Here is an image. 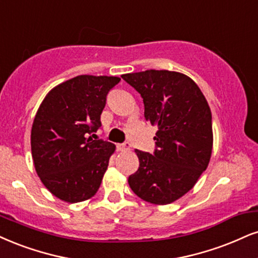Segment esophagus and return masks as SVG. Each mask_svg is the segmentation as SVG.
I'll return each instance as SVG.
<instances>
[{
    "label": "esophagus",
    "instance_id": "esophagus-1",
    "mask_svg": "<svg viewBox=\"0 0 258 258\" xmlns=\"http://www.w3.org/2000/svg\"><path fill=\"white\" fill-rule=\"evenodd\" d=\"M117 149L120 152H124V151H129L130 149V144L128 141L124 142V144H120V145H117Z\"/></svg>",
    "mask_w": 258,
    "mask_h": 258
}]
</instances>
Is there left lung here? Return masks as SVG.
Returning <instances> with one entry per match:
<instances>
[{"instance_id":"left-lung-1","label":"left lung","mask_w":258,"mask_h":258,"mask_svg":"<svg viewBox=\"0 0 258 258\" xmlns=\"http://www.w3.org/2000/svg\"><path fill=\"white\" fill-rule=\"evenodd\" d=\"M141 94L145 118L158 126L153 154L136 149L140 166L128 183L140 199L168 205L192 189L213 148L212 112L189 76L170 71L122 75Z\"/></svg>"}]
</instances>
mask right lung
Segmentation results:
<instances>
[{"mask_svg": "<svg viewBox=\"0 0 258 258\" xmlns=\"http://www.w3.org/2000/svg\"><path fill=\"white\" fill-rule=\"evenodd\" d=\"M117 76L79 75L52 88L34 117L31 149L41 183L62 201L91 199L99 189L116 146L93 140L106 95Z\"/></svg>", "mask_w": 258, "mask_h": 258, "instance_id": "obj_1", "label": "right lung"}]
</instances>
